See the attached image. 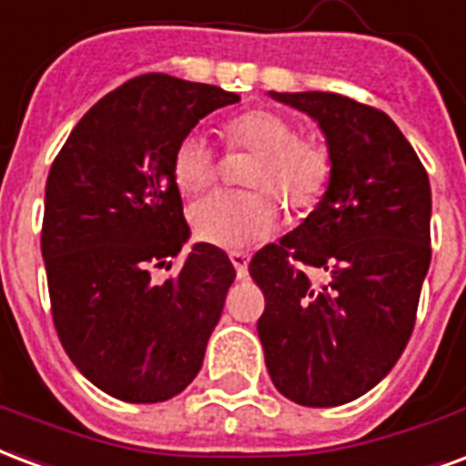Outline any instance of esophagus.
Returning <instances> with one entry per match:
<instances>
[{
	"instance_id": "obj_1",
	"label": "esophagus",
	"mask_w": 466,
	"mask_h": 466,
	"mask_svg": "<svg viewBox=\"0 0 466 466\" xmlns=\"http://www.w3.org/2000/svg\"><path fill=\"white\" fill-rule=\"evenodd\" d=\"M230 262H233V268H236L238 278H248V255L230 253Z\"/></svg>"
}]
</instances>
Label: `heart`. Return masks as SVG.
<instances>
[{
	"instance_id": "b5f03b06",
	"label": "heart",
	"mask_w": 466,
	"mask_h": 466,
	"mask_svg": "<svg viewBox=\"0 0 466 466\" xmlns=\"http://www.w3.org/2000/svg\"><path fill=\"white\" fill-rule=\"evenodd\" d=\"M230 147L255 152L248 164L246 184L253 191H216L191 208V226L204 243L246 250L279 226L273 194L292 208H312L331 177V154L319 137L297 135L295 122L272 110H248L230 117L223 127ZM174 181L188 196L206 191L216 181V154L204 135L188 132L174 149Z\"/></svg>"
}]
</instances>
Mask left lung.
Instances as JSON below:
<instances>
[{"instance_id":"1","label":"left lung","mask_w":466,"mask_h":466,"mask_svg":"<svg viewBox=\"0 0 466 466\" xmlns=\"http://www.w3.org/2000/svg\"><path fill=\"white\" fill-rule=\"evenodd\" d=\"M270 97L319 125L331 177L317 208L250 260L265 295L258 337L285 398L344 405L386 379L415 327L432 255L428 171L376 107L319 90Z\"/></svg>"}]
</instances>
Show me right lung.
Wrapping results in <instances>:
<instances>
[{
	"label": "right lung",
	"mask_w": 466,
	"mask_h": 466,
	"mask_svg": "<svg viewBox=\"0 0 466 466\" xmlns=\"http://www.w3.org/2000/svg\"><path fill=\"white\" fill-rule=\"evenodd\" d=\"M236 93L149 73L97 100L48 171L41 255L63 349L93 386L125 403H162L196 379L236 270L194 243L179 275L154 268L191 236L174 149Z\"/></svg>",
	"instance_id": "add662e5"
}]
</instances>
